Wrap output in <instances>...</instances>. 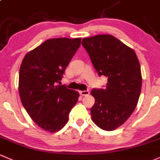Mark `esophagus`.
<instances>
[{"label": "esophagus", "instance_id": "34e87169", "mask_svg": "<svg viewBox=\"0 0 160 160\" xmlns=\"http://www.w3.org/2000/svg\"><path fill=\"white\" fill-rule=\"evenodd\" d=\"M89 93H90V92H89L88 90H86V91H81V92H80V94H81V95H82V96L88 95Z\"/></svg>", "mask_w": 160, "mask_h": 160}]
</instances>
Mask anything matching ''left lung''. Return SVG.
Instances as JSON below:
<instances>
[{
    "instance_id": "1",
    "label": "left lung",
    "mask_w": 160,
    "mask_h": 160,
    "mask_svg": "<svg viewBox=\"0 0 160 160\" xmlns=\"http://www.w3.org/2000/svg\"><path fill=\"white\" fill-rule=\"evenodd\" d=\"M82 44L98 75L108 77L105 89L91 92L95 99L92 119L102 130H114L130 118L138 102L142 86L140 62L134 50L112 35L84 38Z\"/></svg>"
}]
</instances>
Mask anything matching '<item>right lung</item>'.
<instances>
[{
	"mask_svg": "<svg viewBox=\"0 0 160 160\" xmlns=\"http://www.w3.org/2000/svg\"><path fill=\"white\" fill-rule=\"evenodd\" d=\"M81 38H55L27 52L19 73V94L32 120L43 130L57 132L68 121L79 93L56 85L79 48Z\"/></svg>",
	"mask_w": 160,
	"mask_h": 160,
	"instance_id": "right-lung-1",
	"label": "right lung"
}]
</instances>
